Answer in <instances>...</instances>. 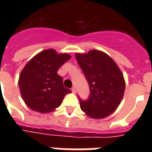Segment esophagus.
Returning <instances> with one entry per match:
<instances>
[{
  "mask_svg": "<svg viewBox=\"0 0 152 152\" xmlns=\"http://www.w3.org/2000/svg\"><path fill=\"white\" fill-rule=\"evenodd\" d=\"M72 91L73 94H76V87H72Z\"/></svg>",
  "mask_w": 152,
  "mask_h": 152,
  "instance_id": "1",
  "label": "esophagus"
}]
</instances>
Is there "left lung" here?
<instances>
[{"label": "left lung", "mask_w": 152, "mask_h": 152, "mask_svg": "<svg viewBox=\"0 0 152 152\" xmlns=\"http://www.w3.org/2000/svg\"><path fill=\"white\" fill-rule=\"evenodd\" d=\"M76 58L90 91L87 100L78 97L80 109L94 119L108 116L116 110L124 96L125 83L121 71L111 57L99 50L76 53Z\"/></svg>", "instance_id": "8db88e82"}]
</instances>
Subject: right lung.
<instances>
[{"label": "right lung", "mask_w": 152, "mask_h": 152, "mask_svg": "<svg viewBox=\"0 0 152 152\" xmlns=\"http://www.w3.org/2000/svg\"><path fill=\"white\" fill-rule=\"evenodd\" d=\"M71 56L58 53L53 49L41 51L22 70L18 86L21 96L29 108L40 113H49L58 107L64 96L72 93L63 86L58 70Z\"/></svg>", "instance_id": "obj_1"}]
</instances>
